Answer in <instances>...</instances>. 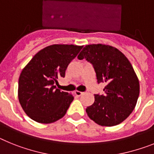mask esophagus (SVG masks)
<instances>
[{"label":"esophagus","instance_id":"esophagus-1","mask_svg":"<svg viewBox=\"0 0 154 154\" xmlns=\"http://www.w3.org/2000/svg\"><path fill=\"white\" fill-rule=\"evenodd\" d=\"M83 94H84V92L79 91H75V94L77 96H81V95H82Z\"/></svg>","mask_w":154,"mask_h":154}]
</instances>
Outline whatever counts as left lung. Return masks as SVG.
<instances>
[{
    "mask_svg": "<svg viewBox=\"0 0 154 154\" xmlns=\"http://www.w3.org/2000/svg\"><path fill=\"white\" fill-rule=\"evenodd\" d=\"M93 65L97 83H105L104 94H94L87 107L88 117L102 126H113L132 113L140 94V83L132 64L123 53L111 45H86L78 55Z\"/></svg>",
    "mask_w": 154,
    "mask_h": 154,
    "instance_id": "8db88e82",
    "label": "left lung"
}]
</instances>
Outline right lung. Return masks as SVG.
<instances>
[{"instance_id": "add662e5", "label": "right lung", "mask_w": 154, "mask_h": 154, "mask_svg": "<svg viewBox=\"0 0 154 154\" xmlns=\"http://www.w3.org/2000/svg\"><path fill=\"white\" fill-rule=\"evenodd\" d=\"M83 46L52 45L35 55L18 80V100L24 112L39 123H52L63 117L73 96L55 85L65 77L68 65Z\"/></svg>"}]
</instances>
